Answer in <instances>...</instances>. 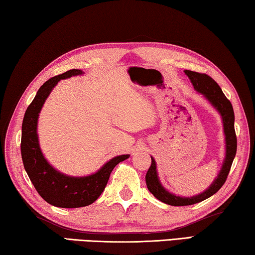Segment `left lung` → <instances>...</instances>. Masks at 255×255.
<instances>
[{
    "label": "left lung",
    "mask_w": 255,
    "mask_h": 255,
    "mask_svg": "<svg viewBox=\"0 0 255 255\" xmlns=\"http://www.w3.org/2000/svg\"><path fill=\"white\" fill-rule=\"evenodd\" d=\"M185 74L190 78V80L193 85L194 89L198 90L199 93L203 94L206 98L214 105L217 111L222 114L223 122H224V131L226 135V158L223 165V168L220 170L218 177L216 178L214 184L203 193L195 195L192 198H181L176 195L170 194L167 192L158 181L157 172H156V162L151 157V165H150L147 174H145V184H147L148 190L153 194V197L157 198L159 201L169 204V206L181 207V206H191V204L201 202L203 200L210 198L216 192L220 190L225 182H226L227 176L231 170L234 158L236 155L237 150V137L235 133V128H234V121H235V115H234V110L232 103L227 99L226 96L224 95L223 90L218 86L214 79L208 76L206 73H199L194 71L185 70Z\"/></svg>",
    "instance_id": "left-lung-1"
}]
</instances>
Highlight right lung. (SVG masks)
Instances as JSON below:
<instances>
[{"label":"right lung","mask_w":255,"mask_h":255,"mask_svg":"<svg viewBox=\"0 0 255 255\" xmlns=\"http://www.w3.org/2000/svg\"><path fill=\"white\" fill-rule=\"evenodd\" d=\"M81 73V70H69L46 81L28 106L22 121L20 148L24 169L40 197L58 208H80L94 203L105 190L114 167L128 158V155L113 158L99 172L86 177H71L58 173L44 158L36 132L37 120L43 104L61 79Z\"/></svg>","instance_id":"obj_1"}]
</instances>
